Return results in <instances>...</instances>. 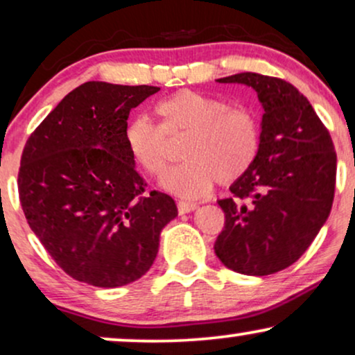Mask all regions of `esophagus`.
<instances>
[{"mask_svg":"<svg viewBox=\"0 0 355 355\" xmlns=\"http://www.w3.org/2000/svg\"><path fill=\"white\" fill-rule=\"evenodd\" d=\"M198 209V204L194 202H184V200H179L178 202V211L179 214H189Z\"/></svg>","mask_w":355,"mask_h":355,"instance_id":"obj_1","label":"esophagus"}]
</instances>
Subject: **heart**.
I'll return each mask as SVG.
<instances>
[{
    "label": "heart",
    "mask_w": 355,
    "mask_h": 355,
    "mask_svg": "<svg viewBox=\"0 0 355 355\" xmlns=\"http://www.w3.org/2000/svg\"><path fill=\"white\" fill-rule=\"evenodd\" d=\"M159 125L137 116L125 130L130 156L144 173L161 176L169 163V139L186 137L184 163L163 178V186L184 199H199L217 181L230 184L255 163L261 144L257 112L245 105L229 107L216 95L179 90L155 107Z\"/></svg>",
    "instance_id": "obj_1"
}]
</instances>
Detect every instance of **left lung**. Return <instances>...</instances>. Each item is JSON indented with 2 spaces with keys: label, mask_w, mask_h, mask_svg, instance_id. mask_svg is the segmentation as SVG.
Here are the masks:
<instances>
[{
  "label": "left lung",
  "mask_w": 355,
  "mask_h": 355,
  "mask_svg": "<svg viewBox=\"0 0 355 355\" xmlns=\"http://www.w3.org/2000/svg\"><path fill=\"white\" fill-rule=\"evenodd\" d=\"M218 82L253 87L265 113L255 163L218 200L225 225L214 250L227 268L265 277L295 263L321 230L338 156L324 123L290 82L255 72Z\"/></svg>",
  "instance_id": "obj_1"
}]
</instances>
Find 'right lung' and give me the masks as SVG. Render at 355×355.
<instances>
[{"mask_svg":"<svg viewBox=\"0 0 355 355\" xmlns=\"http://www.w3.org/2000/svg\"><path fill=\"white\" fill-rule=\"evenodd\" d=\"M157 90L85 82L24 144L17 191L26 220L77 282H137L155 261L159 232L178 216L171 196L146 192L125 144L131 108Z\"/></svg>","mask_w":355,"mask_h":355,"instance_id":"obj_1","label":"right lung"}]
</instances>
